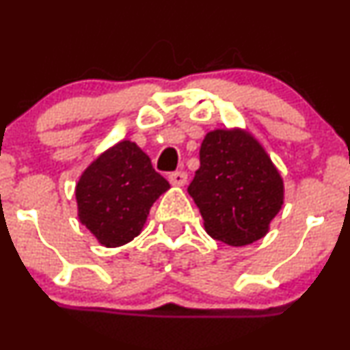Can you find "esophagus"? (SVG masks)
Instances as JSON below:
<instances>
[{"label": "esophagus", "mask_w": 350, "mask_h": 350, "mask_svg": "<svg viewBox=\"0 0 350 350\" xmlns=\"http://www.w3.org/2000/svg\"><path fill=\"white\" fill-rule=\"evenodd\" d=\"M167 179H170V183L172 184V186H184L187 180V174L184 171H176V172H171L170 176H167Z\"/></svg>", "instance_id": "obj_1"}]
</instances>
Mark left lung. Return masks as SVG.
I'll return each mask as SVG.
<instances>
[{"label":"left lung","mask_w":350,"mask_h":350,"mask_svg":"<svg viewBox=\"0 0 350 350\" xmlns=\"http://www.w3.org/2000/svg\"><path fill=\"white\" fill-rule=\"evenodd\" d=\"M187 192L212 239L243 247L270 230L284 200L280 171L263 144L242 128L208 131Z\"/></svg>","instance_id":"8db88e82"}]
</instances>
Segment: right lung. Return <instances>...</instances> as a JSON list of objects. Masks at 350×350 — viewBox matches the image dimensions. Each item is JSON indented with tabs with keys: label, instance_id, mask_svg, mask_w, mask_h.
<instances>
[{
	"label": "right lung",
	"instance_id": "obj_1",
	"mask_svg": "<svg viewBox=\"0 0 350 350\" xmlns=\"http://www.w3.org/2000/svg\"><path fill=\"white\" fill-rule=\"evenodd\" d=\"M170 183L138 144L122 139L87 166L75 186L77 217L98 243L122 247L142 234L148 214Z\"/></svg>",
	"mask_w": 350,
	"mask_h": 350
}]
</instances>
